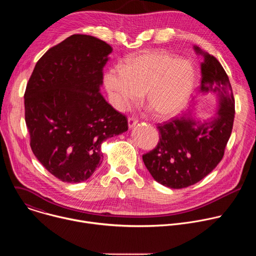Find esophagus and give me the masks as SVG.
Returning a JSON list of instances; mask_svg holds the SVG:
<instances>
[{"label": "esophagus", "mask_w": 256, "mask_h": 256, "mask_svg": "<svg viewBox=\"0 0 256 256\" xmlns=\"http://www.w3.org/2000/svg\"><path fill=\"white\" fill-rule=\"evenodd\" d=\"M128 122V128H134L138 124V120L136 118H130Z\"/></svg>", "instance_id": "1"}]
</instances>
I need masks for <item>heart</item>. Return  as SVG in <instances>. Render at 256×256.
I'll return each instance as SVG.
<instances>
[{
	"instance_id": "obj_1",
	"label": "heart",
	"mask_w": 256,
	"mask_h": 256,
	"mask_svg": "<svg viewBox=\"0 0 256 256\" xmlns=\"http://www.w3.org/2000/svg\"><path fill=\"white\" fill-rule=\"evenodd\" d=\"M194 83V68L188 60L159 50H148L114 66L104 75V84L118 110H126L142 98L158 118L180 112L188 102Z\"/></svg>"
}]
</instances>
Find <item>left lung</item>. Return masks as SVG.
Wrapping results in <instances>:
<instances>
[{
  "label": "left lung",
  "mask_w": 256,
  "mask_h": 256,
  "mask_svg": "<svg viewBox=\"0 0 256 256\" xmlns=\"http://www.w3.org/2000/svg\"><path fill=\"white\" fill-rule=\"evenodd\" d=\"M204 56L200 64V93L214 95L218 108L206 120L192 118V110L159 126L157 147L142 155L144 164L152 177L164 186L179 190L190 186L220 163L233 128L235 100L225 70L210 54L194 46Z\"/></svg>",
  "instance_id": "1"
}]
</instances>
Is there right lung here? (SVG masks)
Masks as SVG:
<instances>
[{"label": "right lung", "instance_id": "add662e5", "mask_svg": "<svg viewBox=\"0 0 256 256\" xmlns=\"http://www.w3.org/2000/svg\"><path fill=\"white\" fill-rule=\"evenodd\" d=\"M112 48L74 34L36 62L24 94L30 147L54 176L87 180L103 160L101 144L128 130V120L100 93Z\"/></svg>", "mask_w": 256, "mask_h": 256}]
</instances>
